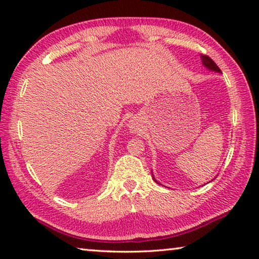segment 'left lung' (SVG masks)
Here are the masks:
<instances>
[{
  "instance_id": "obj_1",
  "label": "left lung",
  "mask_w": 259,
  "mask_h": 259,
  "mask_svg": "<svg viewBox=\"0 0 259 259\" xmlns=\"http://www.w3.org/2000/svg\"><path fill=\"white\" fill-rule=\"evenodd\" d=\"M201 59H202V64L204 65L205 67L209 68L210 71L218 72V73L222 72L221 69H219V67L216 65V63H214V61H213L211 58H210V57L205 56V55H201ZM154 181H155V178H154ZM155 182H156V181H155ZM156 183H157V182H156Z\"/></svg>"
}]
</instances>
